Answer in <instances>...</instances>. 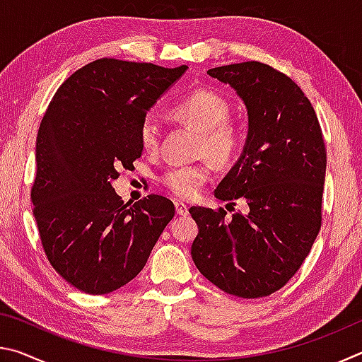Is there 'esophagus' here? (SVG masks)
Here are the masks:
<instances>
[{
    "label": "esophagus",
    "mask_w": 362,
    "mask_h": 362,
    "mask_svg": "<svg viewBox=\"0 0 362 362\" xmlns=\"http://www.w3.org/2000/svg\"><path fill=\"white\" fill-rule=\"evenodd\" d=\"M175 212H177V216H188V206H185L183 203H179V201H177V203H175Z\"/></svg>",
    "instance_id": "esophagus-1"
}]
</instances>
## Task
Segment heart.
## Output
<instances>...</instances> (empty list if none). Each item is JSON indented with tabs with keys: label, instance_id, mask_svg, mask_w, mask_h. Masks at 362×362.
<instances>
[{
	"label": "heart",
	"instance_id": "1",
	"mask_svg": "<svg viewBox=\"0 0 362 362\" xmlns=\"http://www.w3.org/2000/svg\"><path fill=\"white\" fill-rule=\"evenodd\" d=\"M170 115L188 122L201 132L198 150L218 164L230 163L243 144L240 126L228 119L230 105L223 97L209 89H198L183 97L170 108ZM161 122L148 112L139 124V140L145 151H156L161 144ZM209 163L179 164L169 168L161 175L163 185L180 199H189L198 194L201 187L211 179Z\"/></svg>",
	"mask_w": 362,
	"mask_h": 362
}]
</instances>
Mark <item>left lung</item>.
I'll return each instance as SVG.
<instances>
[{
  "label": "left lung",
  "instance_id": "8db88e82",
  "mask_svg": "<svg viewBox=\"0 0 362 362\" xmlns=\"http://www.w3.org/2000/svg\"><path fill=\"white\" fill-rule=\"evenodd\" d=\"M230 84L247 108L249 131L240 159L216 188V198L244 199L247 209L196 207V268L231 296L267 297L302 265L321 228L326 145L302 89L260 62L207 70ZM228 204V206H230Z\"/></svg>",
  "mask_w": 362,
  "mask_h": 362
}]
</instances>
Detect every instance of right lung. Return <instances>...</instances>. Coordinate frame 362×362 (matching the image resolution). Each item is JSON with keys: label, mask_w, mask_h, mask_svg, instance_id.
<instances>
[{"label": "right lung", "mask_w": 362, "mask_h": 362, "mask_svg": "<svg viewBox=\"0 0 362 362\" xmlns=\"http://www.w3.org/2000/svg\"><path fill=\"white\" fill-rule=\"evenodd\" d=\"M187 69L94 60L65 79L42 116L33 214L49 263L79 291L102 296L132 281L174 217L164 196L124 204L112 182L142 156L140 121Z\"/></svg>", "instance_id": "obj_1"}]
</instances>
